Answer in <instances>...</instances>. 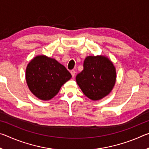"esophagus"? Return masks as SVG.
Instances as JSON below:
<instances>
[{"label":"esophagus","mask_w":149,"mask_h":149,"mask_svg":"<svg viewBox=\"0 0 149 149\" xmlns=\"http://www.w3.org/2000/svg\"><path fill=\"white\" fill-rule=\"evenodd\" d=\"M71 72V74H72V77H74L75 76V73H76V72H75V71L74 70H71V72Z\"/></svg>","instance_id":"esophagus-1"}]
</instances>
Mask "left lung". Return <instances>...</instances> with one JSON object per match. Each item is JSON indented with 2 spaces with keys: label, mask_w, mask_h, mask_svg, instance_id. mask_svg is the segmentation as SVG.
<instances>
[{
  "label": "left lung",
  "mask_w": 149,
  "mask_h": 149,
  "mask_svg": "<svg viewBox=\"0 0 149 149\" xmlns=\"http://www.w3.org/2000/svg\"><path fill=\"white\" fill-rule=\"evenodd\" d=\"M116 73L112 62L103 56H87L84 70L76 76V81L84 95L97 100L104 98L115 84Z\"/></svg>",
  "instance_id": "obj_1"
}]
</instances>
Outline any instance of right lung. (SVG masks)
Wrapping results in <instances>:
<instances>
[{
    "label": "right lung",
    "mask_w": 149,
    "mask_h": 149,
    "mask_svg": "<svg viewBox=\"0 0 149 149\" xmlns=\"http://www.w3.org/2000/svg\"><path fill=\"white\" fill-rule=\"evenodd\" d=\"M71 77V74L64 65L44 55L34 58L26 68L29 89L35 97L42 100L53 98Z\"/></svg>",
    "instance_id": "add662e5"
}]
</instances>
